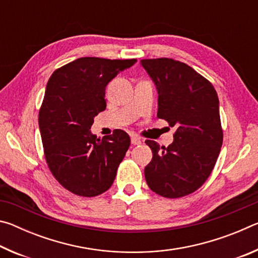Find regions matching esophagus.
Listing matches in <instances>:
<instances>
[{
    "label": "esophagus",
    "instance_id": "34e87169",
    "mask_svg": "<svg viewBox=\"0 0 258 258\" xmlns=\"http://www.w3.org/2000/svg\"><path fill=\"white\" fill-rule=\"evenodd\" d=\"M131 142H132V145H134V146H137V145H140V143H141V140H140L137 135H133L132 138H131Z\"/></svg>",
    "mask_w": 258,
    "mask_h": 258
}]
</instances>
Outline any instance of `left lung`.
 <instances>
[{
    "mask_svg": "<svg viewBox=\"0 0 258 258\" xmlns=\"http://www.w3.org/2000/svg\"><path fill=\"white\" fill-rule=\"evenodd\" d=\"M158 91L157 117L175 128L167 148L146 140L152 159L145 167L148 186L165 198L197 191L211 175L223 143L217 93L212 83L171 58L142 59Z\"/></svg>",
    "mask_w": 258,
    "mask_h": 258,
    "instance_id": "left-lung-1",
    "label": "left lung"
}]
</instances>
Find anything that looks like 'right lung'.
Listing matches in <instances>:
<instances>
[{"label": "right lung", "mask_w": 258, "mask_h": 258, "mask_svg": "<svg viewBox=\"0 0 258 258\" xmlns=\"http://www.w3.org/2000/svg\"><path fill=\"white\" fill-rule=\"evenodd\" d=\"M137 59L84 56L55 69L38 112L43 149L52 175L81 197H95L115 181L130 148L125 131L102 139L90 132L94 116L106 109V86Z\"/></svg>", "instance_id": "obj_1"}]
</instances>
